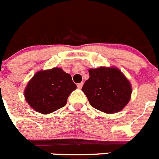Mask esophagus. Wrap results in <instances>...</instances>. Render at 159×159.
<instances>
[{
    "mask_svg": "<svg viewBox=\"0 0 159 159\" xmlns=\"http://www.w3.org/2000/svg\"><path fill=\"white\" fill-rule=\"evenodd\" d=\"M83 82H82V83H78V84H77V87L79 88V89H81V88L83 87Z\"/></svg>",
    "mask_w": 159,
    "mask_h": 159,
    "instance_id": "esophagus-1",
    "label": "esophagus"
}]
</instances>
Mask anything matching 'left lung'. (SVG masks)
Returning a JSON list of instances; mask_svg holds the SVG:
<instances>
[{
    "label": "left lung",
    "instance_id": "8db88e82",
    "mask_svg": "<svg viewBox=\"0 0 159 159\" xmlns=\"http://www.w3.org/2000/svg\"><path fill=\"white\" fill-rule=\"evenodd\" d=\"M89 78L82 90L93 107L107 114H115L126 106L132 89L129 80L117 68L89 69Z\"/></svg>",
    "mask_w": 159,
    "mask_h": 159
}]
</instances>
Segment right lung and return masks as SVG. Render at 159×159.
<instances>
[{"instance_id": "add662e5", "label": "right lung", "mask_w": 159, "mask_h": 159, "mask_svg": "<svg viewBox=\"0 0 159 159\" xmlns=\"http://www.w3.org/2000/svg\"><path fill=\"white\" fill-rule=\"evenodd\" d=\"M76 85L61 68L39 71L25 89L27 103L37 112L47 114L63 107Z\"/></svg>"}]
</instances>
